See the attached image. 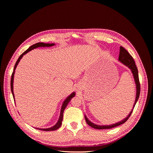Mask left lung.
Listing matches in <instances>:
<instances>
[{
  "label": "left lung",
  "mask_w": 153,
  "mask_h": 153,
  "mask_svg": "<svg viewBox=\"0 0 153 153\" xmlns=\"http://www.w3.org/2000/svg\"><path fill=\"white\" fill-rule=\"evenodd\" d=\"M119 61L122 62L123 64H124L125 66H127L130 69V70L133 74V76L134 78V80H135V83L136 85V98H135V103L133 105V109L131 110V112H129V114L128 115V116L123 119L122 121H119L118 123H116L113 124H110V125H98L96 124L93 123H92L91 121H89V119L87 117L86 115H85V119L86 121V123H87L88 125H89L92 128H93L94 129H110V128H113L114 127H116L119 126V125L123 124L126 122L128 118L130 116L134 107L137 102V101L138 100V98H139L140 96V82H139V78H138V69L137 68L135 65V62L134 61V60L133 57H131V55L129 54L128 51L123 48V47H120V52H119Z\"/></svg>",
  "instance_id": "obj_1"
}]
</instances>
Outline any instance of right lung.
<instances>
[{
    "label": "right lung",
    "mask_w": 153,
    "mask_h": 153,
    "mask_svg": "<svg viewBox=\"0 0 153 153\" xmlns=\"http://www.w3.org/2000/svg\"><path fill=\"white\" fill-rule=\"evenodd\" d=\"M55 44L54 43H36L33 45L30 46V47L27 49L26 51H25V52L23 53L19 57V58L18 59L17 61L15 64V67H14V70H13V72L12 73V75H11V92H12V94H13V98H14V101L15 100V94H14V92H13V82H14V75H15V69L18 66V63H19V62L20 61L21 59L23 57V56H24V55H25L27 53H28L29 52H30V51H31L32 50H33L34 48H38V47H53V46H54ZM75 96V92H72V93L68 96L67 98H66V100H64L63 101V103L62 105V106H61V113H60V116H59V118L58 119V121L57 122V123L55 124L54 126L50 127V128H36L38 129H39V130H41V131H55L56 130V129H59L60 127L61 126V124H62V119H63V113H64V110H65L66 107L67 106L68 104L69 103V101H71V100L73 98L74 96Z\"/></svg>",
    "instance_id": "obj_1"
}]
</instances>
